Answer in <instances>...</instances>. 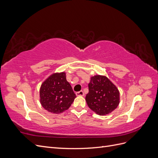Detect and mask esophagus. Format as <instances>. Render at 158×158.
<instances>
[{
	"label": "esophagus",
	"mask_w": 158,
	"mask_h": 158,
	"mask_svg": "<svg viewBox=\"0 0 158 158\" xmlns=\"http://www.w3.org/2000/svg\"><path fill=\"white\" fill-rule=\"evenodd\" d=\"M76 95H78V96H84V93L83 91L81 90V91H80V92H76Z\"/></svg>",
	"instance_id": "esophagus-1"
}]
</instances>
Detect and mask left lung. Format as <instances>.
Here are the masks:
<instances>
[{
	"label": "left lung",
	"mask_w": 158,
	"mask_h": 158,
	"mask_svg": "<svg viewBox=\"0 0 158 158\" xmlns=\"http://www.w3.org/2000/svg\"><path fill=\"white\" fill-rule=\"evenodd\" d=\"M89 92L85 96L88 107L99 115H106L119 104V92L106 76H92L88 84Z\"/></svg>",
	"instance_id": "1"
}]
</instances>
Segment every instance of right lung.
Here are the masks:
<instances>
[{"label": "right lung", "mask_w": 158, "mask_h": 158, "mask_svg": "<svg viewBox=\"0 0 158 158\" xmlns=\"http://www.w3.org/2000/svg\"><path fill=\"white\" fill-rule=\"evenodd\" d=\"M40 95L43 107L56 114L67 110L76 97L66 80L65 73H55L50 76L41 84Z\"/></svg>", "instance_id": "obj_1"}]
</instances>
